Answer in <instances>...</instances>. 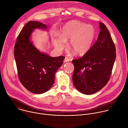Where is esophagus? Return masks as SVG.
Instances as JSON below:
<instances>
[{"label": "esophagus", "instance_id": "esophagus-1", "mask_svg": "<svg viewBox=\"0 0 128 128\" xmlns=\"http://www.w3.org/2000/svg\"><path fill=\"white\" fill-rule=\"evenodd\" d=\"M69 61H70V59H69L68 58H67V57H66V58H65L64 60V63L68 62H69Z\"/></svg>", "mask_w": 128, "mask_h": 128}]
</instances>
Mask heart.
Returning a JSON list of instances; mask_svg holds the SVG:
<instances>
[{
  "instance_id": "b5f03b06",
  "label": "heart",
  "mask_w": 128,
  "mask_h": 128,
  "mask_svg": "<svg viewBox=\"0 0 128 128\" xmlns=\"http://www.w3.org/2000/svg\"><path fill=\"white\" fill-rule=\"evenodd\" d=\"M96 36V30L92 25L78 21H71L61 29L60 36L54 38L55 48L61 51L70 40L69 46L74 52L79 56L86 54L90 50Z\"/></svg>"
}]
</instances>
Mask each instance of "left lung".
Wrapping results in <instances>:
<instances>
[{
  "mask_svg": "<svg viewBox=\"0 0 128 128\" xmlns=\"http://www.w3.org/2000/svg\"><path fill=\"white\" fill-rule=\"evenodd\" d=\"M96 43L80 58L73 60L72 81L82 94L91 95L101 90L110 78L116 58L114 44L106 26L99 23Z\"/></svg>",
  "mask_w": 128,
  "mask_h": 128,
  "instance_id": "left-lung-1",
  "label": "left lung"
}]
</instances>
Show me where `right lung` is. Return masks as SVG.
I'll return each instance as SVG.
<instances>
[{
    "mask_svg": "<svg viewBox=\"0 0 128 128\" xmlns=\"http://www.w3.org/2000/svg\"><path fill=\"white\" fill-rule=\"evenodd\" d=\"M36 29L48 30L46 24L29 21L16 38L14 57L21 84L30 92L40 94L52 86L56 72L63 64L65 58L52 57L36 48L31 40L32 33Z\"/></svg>",
    "mask_w": 128,
    "mask_h": 128,
    "instance_id": "obj_1",
    "label": "right lung"
}]
</instances>
